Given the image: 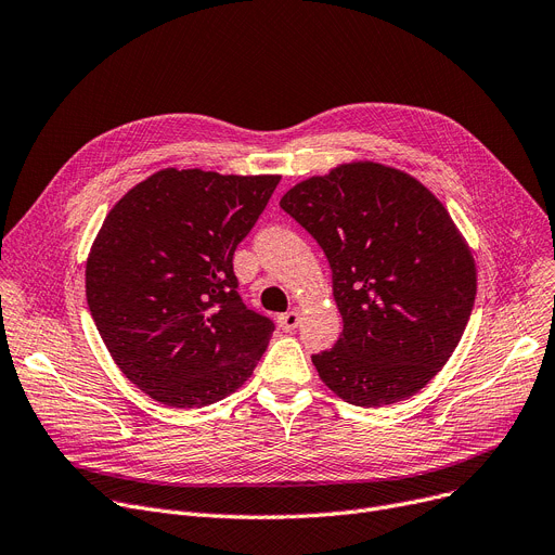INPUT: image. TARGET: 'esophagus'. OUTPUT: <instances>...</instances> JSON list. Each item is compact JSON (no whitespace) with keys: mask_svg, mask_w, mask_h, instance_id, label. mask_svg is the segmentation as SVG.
I'll return each mask as SVG.
<instances>
[{"mask_svg":"<svg viewBox=\"0 0 555 555\" xmlns=\"http://www.w3.org/2000/svg\"><path fill=\"white\" fill-rule=\"evenodd\" d=\"M299 312L297 310H289V312H283V314H279V326H281V331H285V333H289V331H295L297 326H299Z\"/></svg>","mask_w":555,"mask_h":555,"instance_id":"esophagus-1","label":"esophagus"}]
</instances>
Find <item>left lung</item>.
Here are the masks:
<instances>
[{"label":"left lung","instance_id":"obj_1","mask_svg":"<svg viewBox=\"0 0 555 555\" xmlns=\"http://www.w3.org/2000/svg\"><path fill=\"white\" fill-rule=\"evenodd\" d=\"M324 249L344 331L312 356L341 400L383 406L418 393L454 353L477 297V266L452 216L410 172L339 164L281 197Z\"/></svg>","mask_w":555,"mask_h":555}]
</instances>
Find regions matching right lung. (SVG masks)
<instances>
[{"instance_id":"1","label":"right lung","mask_w":555,"mask_h":555,"mask_svg":"<svg viewBox=\"0 0 555 555\" xmlns=\"http://www.w3.org/2000/svg\"><path fill=\"white\" fill-rule=\"evenodd\" d=\"M281 175L164 168L114 204L85 268L112 360L153 400L191 410L245 385L274 324L245 308L233 251Z\"/></svg>"}]
</instances>
